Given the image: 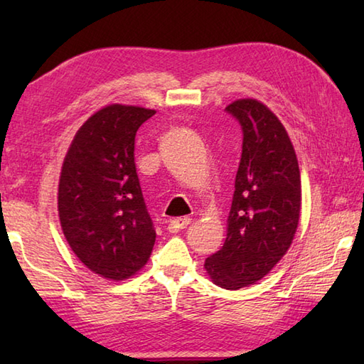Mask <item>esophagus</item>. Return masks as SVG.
<instances>
[{
    "label": "esophagus",
    "instance_id": "esophagus-1",
    "mask_svg": "<svg viewBox=\"0 0 364 364\" xmlns=\"http://www.w3.org/2000/svg\"><path fill=\"white\" fill-rule=\"evenodd\" d=\"M189 223H191L189 218H176L173 220H170L168 231H172V233H175V231H180V230L186 228Z\"/></svg>",
    "mask_w": 364,
    "mask_h": 364
}]
</instances>
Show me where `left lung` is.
Segmentation results:
<instances>
[{
	"instance_id": "1",
	"label": "left lung",
	"mask_w": 364,
	"mask_h": 364,
	"mask_svg": "<svg viewBox=\"0 0 364 364\" xmlns=\"http://www.w3.org/2000/svg\"><path fill=\"white\" fill-rule=\"evenodd\" d=\"M242 128V154L223 247L205 261L214 284L239 289L267 275L288 252L300 218L296 151L277 115L258 100L225 107Z\"/></svg>"
}]
</instances>
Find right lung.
Returning <instances> with one entry per match:
<instances>
[{
    "label": "right lung",
    "instance_id": "obj_1",
    "mask_svg": "<svg viewBox=\"0 0 364 364\" xmlns=\"http://www.w3.org/2000/svg\"><path fill=\"white\" fill-rule=\"evenodd\" d=\"M154 114L125 105L97 111L75 134L60 170L58 211L67 242L109 280L141 270L156 239L134 162L137 129Z\"/></svg>",
    "mask_w": 364,
    "mask_h": 364
}]
</instances>
